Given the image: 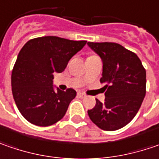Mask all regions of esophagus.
Wrapping results in <instances>:
<instances>
[{
	"label": "esophagus",
	"instance_id": "1",
	"mask_svg": "<svg viewBox=\"0 0 159 159\" xmlns=\"http://www.w3.org/2000/svg\"><path fill=\"white\" fill-rule=\"evenodd\" d=\"M77 97H79L81 99H83V98H84L85 97V94L83 93H77Z\"/></svg>",
	"mask_w": 159,
	"mask_h": 159
}]
</instances>
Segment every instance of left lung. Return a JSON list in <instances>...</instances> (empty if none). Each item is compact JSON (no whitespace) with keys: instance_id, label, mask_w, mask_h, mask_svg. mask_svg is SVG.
I'll use <instances>...</instances> for the list:
<instances>
[{"instance_id":"1","label":"left lung","mask_w":159,"mask_h":159,"mask_svg":"<svg viewBox=\"0 0 159 159\" xmlns=\"http://www.w3.org/2000/svg\"><path fill=\"white\" fill-rule=\"evenodd\" d=\"M102 60L105 100H96L88 110L91 120L104 131H116L129 124L146 94V71L134 52L115 43H88Z\"/></svg>"}]
</instances>
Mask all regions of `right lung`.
<instances>
[{
	"label": "right lung",
	"mask_w": 159,
	"mask_h": 159,
	"mask_svg": "<svg viewBox=\"0 0 159 159\" xmlns=\"http://www.w3.org/2000/svg\"><path fill=\"white\" fill-rule=\"evenodd\" d=\"M86 44L57 36L32 39L17 55L11 75L13 98L21 115L38 126H49L66 114L76 92L56 90L54 73L65 70L68 61Z\"/></svg>",
	"instance_id": "right-lung-1"
}]
</instances>
